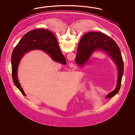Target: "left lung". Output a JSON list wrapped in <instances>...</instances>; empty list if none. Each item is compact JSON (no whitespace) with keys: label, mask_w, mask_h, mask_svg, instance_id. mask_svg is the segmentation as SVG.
<instances>
[{"label":"left lung","mask_w":135,"mask_h":135,"mask_svg":"<svg viewBox=\"0 0 135 135\" xmlns=\"http://www.w3.org/2000/svg\"><path fill=\"white\" fill-rule=\"evenodd\" d=\"M105 51L112 58L118 68V79L115 89L108 94L106 98H110L116 95L120 90L123 74V62L118 46L107 35L99 32H90L84 34L80 39L77 47L76 63L84 64L96 50Z\"/></svg>","instance_id":"1"}]
</instances>
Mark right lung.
<instances>
[{
    "label": "right lung",
    "mask_w": 135,
    "mask_h": 135,
    "mask_svg": "<svg viewBox=\"0 0 135 135\" xmlns=\"http://www.w3.org/2000/svg\"><path fill=\"white\" fill-rule=\"evenodd\" d=\"M42 50L48 54L54 61L66 64V59L52 32L43 29H37L25 34L15 47L12 54V70L13 82L22 94L26 96L17 78V70L21 59L26 52L32 50Z\"/></svg>",
    "instance_id": "add662e5"
}]
</instances>
